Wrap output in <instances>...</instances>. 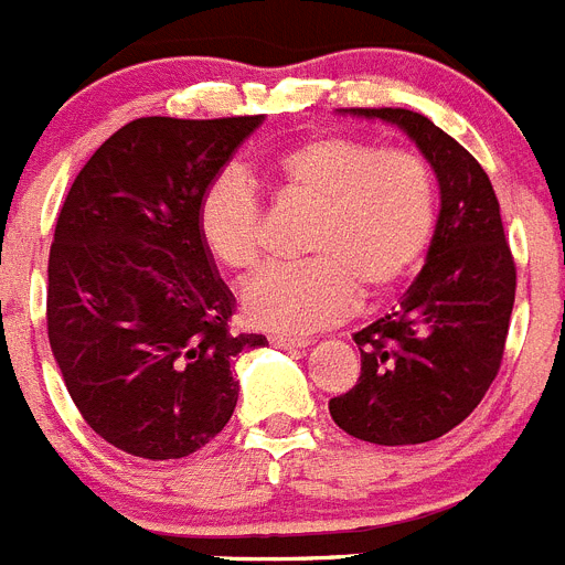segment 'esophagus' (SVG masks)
I'll list each match as a JSON object with an SVG mask.
<instances>
[{"label": "esophagus", "instance_id": "esophagus-1", "mask_svg": "<svg viewBox=\"0 0 565 565\" xmlns=\"http://www.w3.org/2000/svg\"><path fill=\"white\" fill-rule=\"evenodd\" d=\"M269 343H273L276 350H301V347H307L303 338H289V335H269Z\"/></svg>", "mask_w": 565, "mask_h": 565}]
</instances>
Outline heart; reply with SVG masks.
Listing matches in <instances>:
<instances>
[{"label":"heart","mask_w":565,"mask_h":565,"mask_svg":"<svg viewBox=\"0 0 565 565\" xmlns=\"http://www.w3.org/2000/svg\"><path fill=\"white\" fill-rule=\"evenodd\" d=\"M284 201L318 210L303 253L310 262L269 267L242 289L249 323L307 335L366 301L395 296L424 264L438 227L431 170L409 150L327 134L258 167ZM195 233L218 267L247 273L262 258L264 207L242 167H224L195 204Z\"/></svg>","instance_id":"1"}]
</instances>
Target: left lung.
Returning <instances> with one entry per match:
<instances>
[{
  "instance_id": "8db88e82",
  "label": "left lung",
  "mask_w": 565,
  "mask_h": 565,
  "mask_svg": "<svg viewBox=\"0 0 565 565\" xmlns=\"http://www.w3.org/2000/svg\"><path fill=\"white\" fill-rule=\"evenodd\" d=\"M398 125L435 170L440 215L418 278L392 316L355 332L361 377L330 401L347 435L381 446L426 444L472 415L503 361L514 269L487 170L466 147L404 107H352Z\"/></svg>"
}]
</instances>
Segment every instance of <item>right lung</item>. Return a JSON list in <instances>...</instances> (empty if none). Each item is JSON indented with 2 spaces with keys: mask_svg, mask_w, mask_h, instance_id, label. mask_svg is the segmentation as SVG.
Segmentation results:
<instances>
[{
  "mask_svg": "<svg viewBox=\"0 0 565 565\" xmlns=\"http://www.w3.org/2000/svg\"><path fill=\"white\" fill-rule=\"evenodd\" d=\"M264 116H145L73 179L47 258V338L99 438L147 460L188 458L233 418L235 298L195 233V204Z\"/></svg>",
  "mask_w": 565,
  "mask_h": 565,
  "instance_id": "obj_1",
  "label": "right lung"
}]
</instances>
